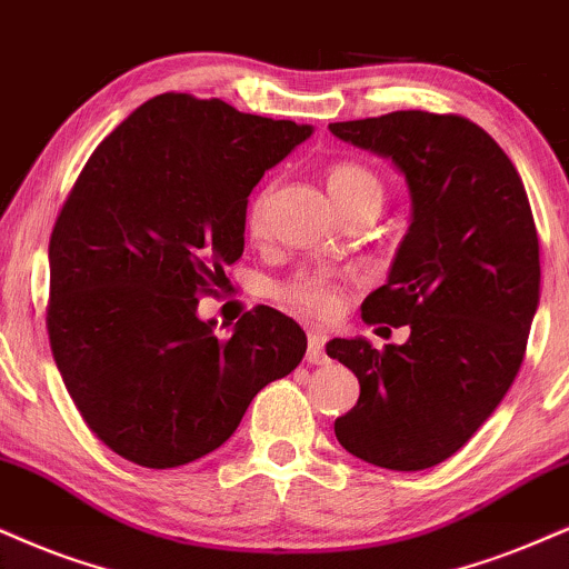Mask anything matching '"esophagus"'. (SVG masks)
<instances>
[{"mask_svg": "<svg viewBox=\"0 0 569 569\" xmlns=\"http://www.w3.org/2000/svg\"><path fill=\"white\" fill-rule=\"evenodd\" d=\"M325 346H327V335L321 332V329H308V353H306L308 363H327Z\"/></svg>", "mask_w": 569, "mask_h": 569, "instance_id": "obj_1", "label": "esophagus"}]
</instances>
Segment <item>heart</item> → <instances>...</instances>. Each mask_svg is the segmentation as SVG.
Here are the masks:
<instances>
[{
	"label": "heart",
	"instance_id": "heart-1",
	"mask_svg": "<svg viewBox=\"0 0 569 569\" xmlns=\"http://www.w3.org/2000/svg\"><path fill=\"white\" fill-rule=\"evenodd\" d=\"M327 189L332 194L335 206L346 208L353 202H377L382 206L385 187L382 179L375 171L361 163H335L327 171ZM271 187H263L256 198L250 200L248 213H244V227L250 234H261L266 229V219H269V206H271ZM282 296L287 303L298 311L311 313V317H332L338 313L342 303L340 287L325 273H303V277L292 279L284 287Z\"/></svg>",
	"mask_w": 569,
	"mask_h": 569
}]
</instances>
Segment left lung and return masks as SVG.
<instances>
[{
    "label": "left lung",
    "mask_w": 569,
    "mask_h": 569,
    "mask_svg": "<svg viewBox=\"0 0 569 569\" xmlns=\"http://www.w3.org/2000/svg\"><path fill=\"white\" fill-rule=\"evenodd\" d=\"M329 131L392 160L411 194L388 284L361 303L367 325L411 335L385 350L327 342L361 385L335 435L369 465L417 472L459 451L522 367L541 298L536 221L507 152L467 118L396 110Z\"/></svg>",
    "instance_id": "1"
}]
</instances>
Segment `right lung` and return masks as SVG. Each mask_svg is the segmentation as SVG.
<instances>
[{
	"instance_id": "1",
	"label": "right lung",
	"mask_w": 569,
	"mask_h": 569,
	"mask_svg": "<svg viewBox=\"0 0 569 569\" xmlns=\"http://www.w3.org/2000/svg\"><path fill=\"white\" fill-rule=\"evenodd\" d=\"M311 131L168 91L91 152L49 240L47 332L110 451L150 469L189 465L303 361L298 321L261 306L221 338L198 298L242 256L252 187Z\"/></svg>"
}]
</instances>
